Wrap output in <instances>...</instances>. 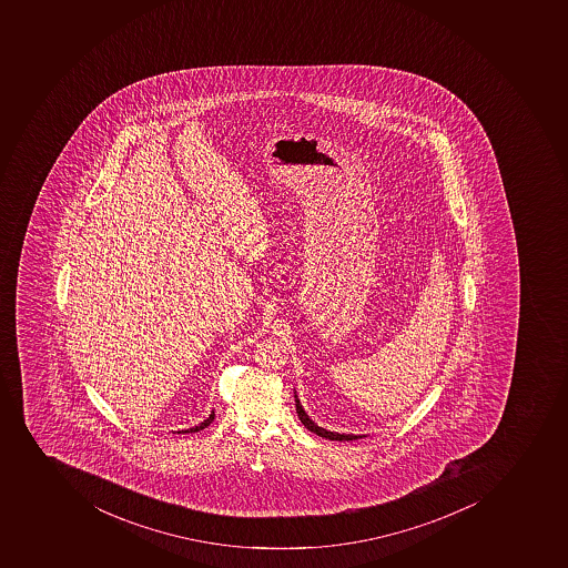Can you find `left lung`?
<instances>
[{
  "label": "left lung",
  "instance_id": "8db88e82",
  "mask_svg": "<svg viewBox=\"0 0 568 568\" xmlns=\"http://www.w3.org/2000/svg\"><path fill=\"white\" fill-rule=\"evenodd\" d=\"M294 398H296V413L300 416L301 423L308 428L310 432H314L317 436L326 437L329 440H353L358 439V437L366 436H355V434H338V432L326 430V428L320 427L317 423L312 422V417L305 413V408L301 405L300 398H297L296 390H294Z\"/></svg>",
  "mask_w": 568,
  "mask_h": 568
}]
</instances>
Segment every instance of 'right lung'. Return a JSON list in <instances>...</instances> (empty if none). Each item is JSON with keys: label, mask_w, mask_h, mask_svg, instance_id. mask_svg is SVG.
I'll list each match as a JSON object with an SVG mask.
<instances>
[{"label": "right lung", "mask_w": 568, "mask_h": 568, "mask_svg": "<svg viewBox=\"0 0 568 568\" xmlns=\"http://www.w3.org/2000/svg\"><path fill=\"white\" fill-rule=\"evenodd\" d=\"M215 419V410H212V414L207 416V419H204V422L201 423V425H195V427L186 428V430H179L178 434H190V432H199L202 430V428H206L210 423Z\"/></svg>", "instance_id": "obj_1"}]
</instances>
